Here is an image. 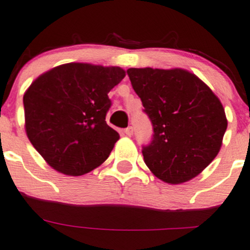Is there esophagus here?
Here are the masks:
<instances>
[{
	"label": "esophagus",
	"mask_w": 250,
	"mask_h": 250,
	"mask_svg": "<svg viewBox=\"0 0 250 250\" xmlns=\"http://www.w3.org/2000/svg\"><path fill=\"white\" fill-rule=\"evenodd\" d=\"M124 132H125L126 136L131 137V136H132V134H133V127H132V126H128V127L125 128Z\"/></svg>",
	"instance_id": "1"
}]
</instances>
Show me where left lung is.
<instances>
[{
    "label": "left lung",
    "instance_id": "left-lung-1",
    "mask_svg": "<svg viewBox=\"0 0 250 250\" xmlns=\"http://www.w3.org/2000/svg\"><path fill=\"white\" fill-rule=\"evenodd\" d=\"M127 75L152 123V139L142 150L148 169L171 184L200 175L217 156L228 125L220 99L186 69L128 68Z\"/></svg>",
    "mask_w": 250,
    "mask_h": 250
}]
</instances>
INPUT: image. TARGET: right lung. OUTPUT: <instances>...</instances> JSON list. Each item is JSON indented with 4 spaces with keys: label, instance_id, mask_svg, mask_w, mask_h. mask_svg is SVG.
<instances>
[{
    "label": "right lung",
    "instance_id": "right-lung-1",
    "mask_svg": "<svg viewBox=\"0 0 250 250\" xmlns=\"http://www.w3.org/2000/svg\"><path fill=\"white\" fill-rule=\"evenodd\" d=\"M124 77L120 67L71 62L33 81L23 95L26 132L53 169L81 176L107 159L119 139L106 124L107 94Z\"/></svg>",
    "mask_w": 250,
    "mask_h": 250
}]
</instances>
